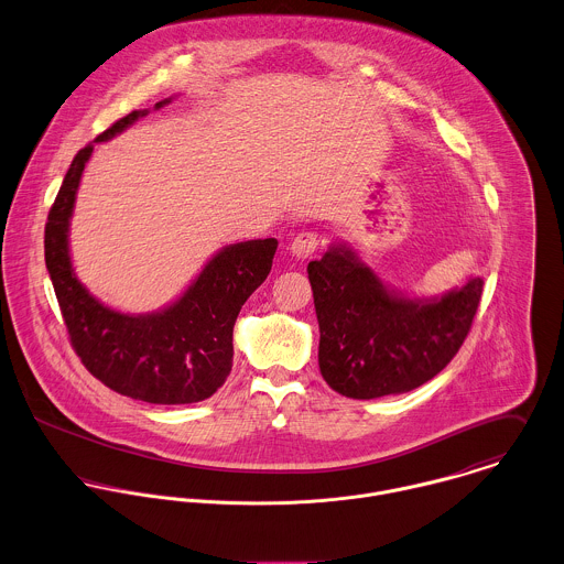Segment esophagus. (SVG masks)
Returning <instances> with one entry per match:
<instances>
[{"label": "esophagus", "instance_id": "obj_1", "mask_svg": "<svg viewBox=\"0 0 564 564\" xmlns=\"http://www.w3.org/2000/svg\"><path fill=\"white\" fill-rule=\"evenodd\" d=\"M318 246H321V237L316 232L307 230V232H301L294 237V241L290 243V252L296 259H310L318 250Z\"/></svg>", "mask_w": 564, "mask_h": 564}]
</instances>
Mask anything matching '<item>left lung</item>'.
Masks as SVG:
<instances>
[{"mask_svg":"<svg viewBox=\"0 0 564 564\" xmlns=\"http://www.w3.org/2000/svg\"><path fill=\"white\" fill-rule=\"evenodd\" d=\"M321 327L318 367L340 395L373 400L433 380L464 345L484 279L433 299L387 288L347 243L307 265Z\"/></svg>","mask_w":564,"mask_h":564,"instance_id":"left-lung-1","label":"left lung"}]
</instances>
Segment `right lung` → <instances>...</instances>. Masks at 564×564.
Here are the masks:
<instances>
[{
	"instance_id": "add662e5",
	"label": "right lung",
	"mask_w": 564,
	"mask_h": 564,
	"mask_svg": "<svg viewBox=\"0 0 564 564\" xmlns=\"http://www.w3.org/2000/svg\"><path fill=\"white\" fill-rule=\"evenodd\" d=\"M169 102L171 98H164L153 109ZM147 113H127L74 155L47 215L45 268L69 343L96 380L131 400L193 404L226 382L235 321L270 274L279 241L270 237L221 248L184 294L160 312L122 314L91 296L74 274L67 241L83 169L96 142L111 140Z\"/></svg>"
}]
</instances>
